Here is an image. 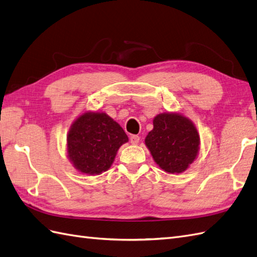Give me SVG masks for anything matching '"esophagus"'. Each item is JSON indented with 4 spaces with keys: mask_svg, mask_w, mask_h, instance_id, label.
Returning a JSON list of instances; mask_svg holds the SVG:
<instances>
[{
    "mask_svg": "<svg viewBox=\"0 0 257 257\" xmlns=\"http://www.w3.org/2000/svg\"><path fill=\"white\" fill-rule=\"evenodd\" d=\"M130 143L131 144H138L139 143V141H140V137L139 136H136V135H133V136H130Z\"/></svg>",
    "mask_w": 257,
    "mask_h": 257,
    "instance_id": "obj_1",
    "label": "esophagus"
}]
</instances>
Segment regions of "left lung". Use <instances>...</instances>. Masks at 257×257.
Returning <instances> with one entry per match:
<instances>
[{
    "label": "left lung",
    "instance_id": "8db88e82",
    "mask_svg": "<svg viewBox=\"0 0 257 257\" xmlns=\"http://www.w3.org/2000/svg\"><path fill=\"white\" fill-rule=\"evenodd\" d=\"M146 144L154 161L166 173L179 174L192 164L199 152L200 137L194 124L180 114H160Z\"/></svg>",
    "mask_w": 257,
    "mask_h": 257
}]
</instances>
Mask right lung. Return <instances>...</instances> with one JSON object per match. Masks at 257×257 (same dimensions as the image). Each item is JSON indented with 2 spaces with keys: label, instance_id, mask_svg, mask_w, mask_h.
<instances>
[{
  "label": "right lung",
  "instance_id": "1",
  "mask_svg": "<svg viewBox=\"0 0 257 257\" xmlns=\"http://www.w3.org/2000/svg\"><path fill=\"white\" fill-rule=\"evenodd\" d=\"M128 141L123 129L105 113H85L72 123L67 153L76 169L98 175L111 166L118 149Z\"/></svg>",
  "mask_w": 257,
  "mask_h": 257
}]
</instances>
